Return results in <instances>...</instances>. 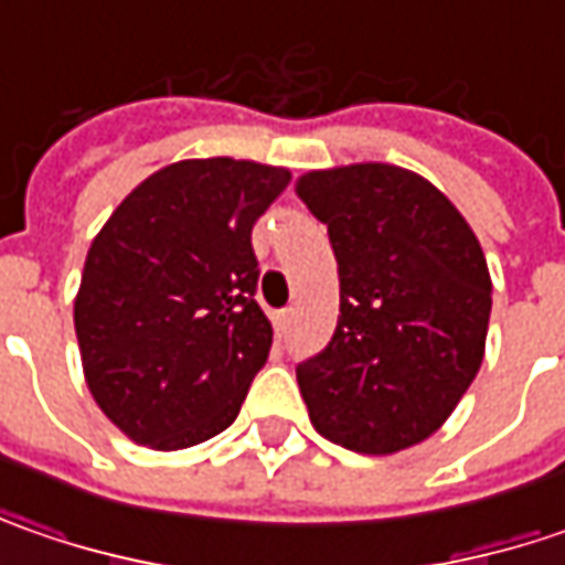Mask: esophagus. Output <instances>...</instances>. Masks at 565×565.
<instances>
[{"label":"esophagus","instance_id":"esophagus-1","mask_svg":"<svg viewBox=\"0 0 565 565\" xmlns=\"http://www.w3.org/2000/svg\"><path fill=\"white\" fill-rule=\"evenodd\" d=\"M292 320H295L292 308H286V311H276V315H273V327H276V333H279V337H286V333L292 330Z\"/></svg>","mask_w":565,"mask_h":565}]
</instances>
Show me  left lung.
Wrapping results in <instances>:
<instances>
[{"instance_id":"left-lung-1","label":"left lung","mask_w":565,"mask_h":565,"mask_svg":"<svg viewBox=\"0 0 565 565\" xmlns=\"http://www.w3.org/2000/svg\"><path fill=\"white\" fill-rule=\"evenodd\" d=\"M295 191L339 264L337 333L295 367L311 424L364 456L422 444L484 361V250L444 191L402 166L317 169Z\"/></svg>"}]
</instances>
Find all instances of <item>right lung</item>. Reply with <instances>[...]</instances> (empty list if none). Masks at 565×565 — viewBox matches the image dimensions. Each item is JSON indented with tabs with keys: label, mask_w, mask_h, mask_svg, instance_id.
Instances as JSON below:
<instances>
[{
	"label": "right lung",
	"mask_w": 565,
	"mask_h": 565,
	"mask_svg": "<svg viewBox=\"0 0 565 565\" xmlns=\"http://www.w3.org/2000/svg\"><path fill=\"white\" fill-rule=\"evenodd\" d=\"M289 179L282 166L182 160L90 242L75 298L84 380L135 444L185 449L238 418L273 345L250 228Z\"/></svg>",
	"instance_id": "add662e5"
}]
</instances>
